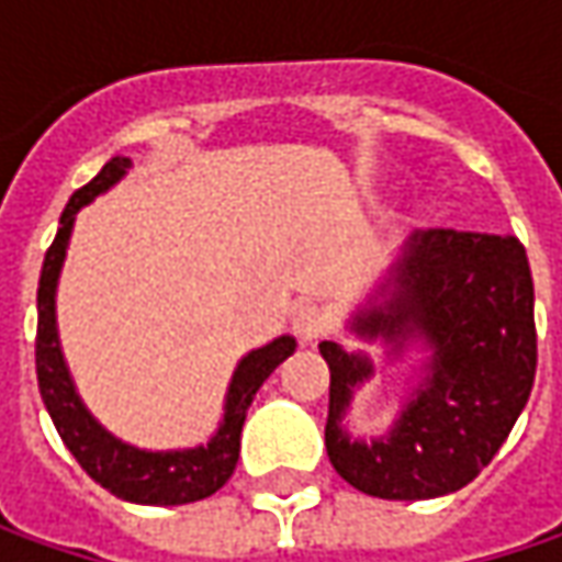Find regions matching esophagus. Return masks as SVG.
<instances>
[{
	"label": "esophagus",
	"mask_w": 562,
	"mask_h": 562,
	"mask_svg": "<svg viewBox=\"0 0 562 562\" xmlns=\"http://www.w3.org/2000/svg\"><path fill=\"white\" fill-rule=\"evenodd\" d=\"M329 329V314L324 307L317 305H302L295 307L292 314V333L302 339V342H317L321 336H327Z\"/></svg>",
	"instance_id": "obj_1"
}]
</instances>
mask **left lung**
<instances>
[{"label":"left lung","mask_w":562,"mask_h":562,"mask_svg":"<svg viewBox=\"0 0 562 562\" xmlns=\"http://www.w3.org/2000/svg\"><path fill=\"white\" fill-rule=\"evenodd\" d=\"M386 289L390 299L358 311L352 329L396 355L422 336L430 349L425 380L386 437L352 440L342 415L374 368L364 355L321 342L327 456L361 494L430 501L475 481L528 403L538 368L535 285L519 238L427 229L408 238Z\"/></svg>","instance_id":"8db88e82"}]
</instances>
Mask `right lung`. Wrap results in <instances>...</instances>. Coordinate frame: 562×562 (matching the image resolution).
<instances>
[{
  "label": "right lung",
  "mask_w": 562,
  "mask_h": 562,
  "mask_svg": "<svg viewBox=\"0 0 562 562\" xmlns=\"http://www.w3.org/2000/svg\"><path fill=\"white\" fill-rule=\"evenodd\" d=\"M128 166L132 162L125 157H112L85 188H78L71 194V201L61 210L59 233L53 238L46 260H43V270H40L37 383L43 405L59 430L61 443L100 487H106L119 501L144 503V506H179V503L204 501L229 481L235 462H238L241 425H245L248 405L260 390V383L277 371V364H282L295 352V339L280 336L270 346L255 349L238 361L229 393H226L223 425L210 437L207 447L176 452L135 450V447L115 440L110 430H103L93 422V415L78 400L75 383L61 361L59 333H56V282H59L65 248L71 238V226H75V213L119 182Z\"/></svg>",
  "instance_id": "add662e5"
}]
</instances>
